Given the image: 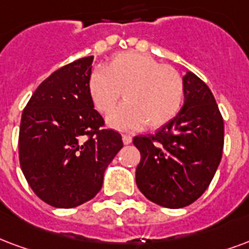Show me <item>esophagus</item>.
Masks as SVG:
<instances>
[{
    "label": "esophagus",
    "mask_w": 249,
    "mask_h": 249,
    "mask_svg": "<svg viewBox=\"0 0 249 249\" xmlns=\"http://www.w3.org/2000/svg\"><path fill=\"white\" fill-rule=\"evenodd\" d=\"M123 142H124L125 145H129V143L132 142V137H130L129 134H123Z\"/></svg>",
    "instance_id": "esophagus-1"
}]
</instances>
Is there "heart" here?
I'll list each match as a JSON object with an SVG mask.
<instances>
[{"mask_svg": "<svg viewBox=\"0 0 249 249\" xmlns=\"http://www.w3.org/2000/svg\"><path fill=\"white\" fill-rule=\"evenodd\" d=\"M93 106L108 115L124 91L125 103L108 117V123L124 130L158 129L174 119L185 97L182 75L169 64H160L150 55L125 51L115 55L104 68L88 76Z\"/></svg>", "mask_w": 249, "mask_h": 249, "instance_id": "1", "label": "heart"}]
</instances>
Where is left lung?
<instances>
[{"instance_id": "obj_1", "label": "left lung", "mask_w": 249, "mask_h": 249, "mask_svg": "<svg viewBox=\"0 0 249 249\" xmlns=\"http://www.w3.org/2000/svg\"><path fill=\"white\" fill-rule=\"evenodd\" d=\"M181 112L154 134L136 136V183L149 200L182 209L203 194L222 160L224 123L213 92L195 73L183 76Z\"/></svg>"}]
</instances>
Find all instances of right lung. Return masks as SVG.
Returning <instances> with one entry per match:
<instances>
[{
    "label": "right lung",
    "mask_w": 249,
    "mask_h": 249,
    "mask_svg": "<svg viewBox=\"0 0 249 249\" xmlns=\"http://www.w3.org/2000/svg\"><path fill=\"white\" fill-rule=\"evenodd\" d=\"M93 56L59 68L22 112L19 163L33 191L53 207L72 209L100 191L104 171L123 148L88 92Z\"/></svg>",
    "instance_id": "right-lung-1"
}]
</instances>
